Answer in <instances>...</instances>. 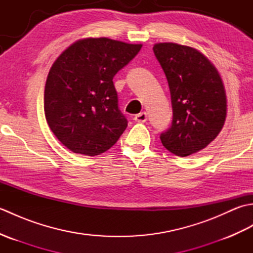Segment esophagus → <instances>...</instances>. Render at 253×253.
Wrapping results in <instances>:
<instances>
[{
  "label": "esophagus",
  "instance_id": "esophagus-1",
  "mask_svg": "<svg viewBox=\"0 0 253 253\" xmlns=\"http://www.w3.org/2000/svg\"><path fill=\"white\" fill-rule=\"evenodd\" d=\"M133 120H135V122H137V123H144V122L147 121V113L146 112L139 113V114H137L135 116V118H133Z\"/></svg>",
  "mask_w": 253,
  "mask_h": 253
}]
</instances>
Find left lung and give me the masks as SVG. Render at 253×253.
<instances>
[{
  "instance_id": "8db88e82",
  "label": "left lung",
  "mask_w": 253,
  "mask_h": 253,
  "mask_svg": "<svg viewBox=\"0 0 253 253\" xmlns=\"http://www.w3.org/2000/svg\"><path fill=\"white\" fill-rule=\"evenodd\" d=\"M168 78L173 122L161 135L163 146L178 157L208 147L224 126L226 91L216 67L199 50L174 42L153 45Z\"/></svg>"
}]
</instances>
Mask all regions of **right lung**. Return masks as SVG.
<instances>
[{
	"instance_id": "right-lung-1",
	"label": "right lung",
	"mask_w": 253,
	"mask_h": 253,
	"mask_svg": "<svg viewBox=\"0 0 253 253\" xmlns=\"http://www.w3.org/2000/svg\"><path fill=\"white\" fill-rule=\"evenodd\" d=\"M142 44L110 38H84L52 64L44 88L50 129L74 153L95 157L117 142L127 127L113 84Z\"/></svg>"
}]
</instances>
